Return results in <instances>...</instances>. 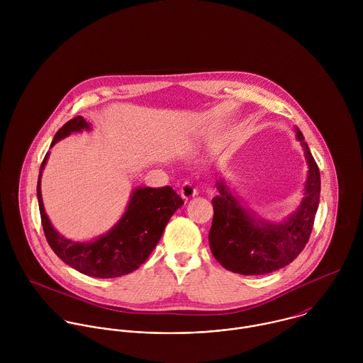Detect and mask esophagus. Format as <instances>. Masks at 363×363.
Returning <instances> with one entry per match:
<instances>
[{
  "label": "esophagus",
  "instance_id": "1",
  "mask_svg": "<svg viewBox=\"0 0 363 363\" xmlns=\"http://www.w3.org/2000/svg\"><path fill=\"white\" fill-rule=\"evenodd\" d=\"M196 194H197V190L194 189L193 184H190V183H187V182L182 184V187H180V196H182L184 200H190V199H193Z\"/></svg>",
  "mask_w": 363,
  "mask_h": 363
}]
</instances>
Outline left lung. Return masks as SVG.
<instances>
[{
    "instance_id": "left-lung-1",
    "label": "left lung",
    "mask_w": 363,
    "mask_h": 363,
    "mask_svg": "<svg viewBox=\"0 0 363 363\" xmlns=\"http://www.w3.org/2000/svg\"><path fill=\"white\" fill-rule=\"evenodd\" d=\"M296 138L303 147L309 172L305 197L286 220L271 223L256 219L232 196L223 180L216 182L219 196L212 199L213 218L208 239L213 257L223 268L242 275L268 274L292 262L309 242L320 201V172L298 128Z\"/></svg>"
}]
</instances>
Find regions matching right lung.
Here are the masks:
<instances>
[{
	"label": "right lung",
	"mask_w": 363,
	"mask_h": 363,
	"mask_svg": "<svg viewBox=\"0 0 363 363\" xmlns=\"http://www.w3.org/2000/svg\"><path fill=\"white\" fill-rule=\"evenodd\" d=\"M82 130H91V123H86L82 116L71 118L57 131L50 147L71 133ZM48 157L49 152L42 162L38 179V201L45 236L60 259L88 277L116 278L135 271L155 249L170 216L184 204L169 186L140 187L133 191L121 219L104 236L92 242L68 240L52 228L43 207L40 177Z\"/></svg>",
	"instance_id": "obj_1"
}]
</instances>
